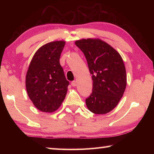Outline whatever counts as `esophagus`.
<instances>
[{"instance_id":"34e87169","label":"esophagus","mask_w":154,"mask_h":154,"mask_svg":"<svg viewBox=\"0 0 154 154\" xmlns=\"http://www.w3.org/2000/svg\"><path fill=\"white\" fill-rule=\"evenodd\" d=\"M71 85H72V86H73V87L76 86V85H77V82H76V81H73V82H71Z\"/></svg>"}]
</instances>
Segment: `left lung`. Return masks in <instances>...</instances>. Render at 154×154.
<instances>
[{
  "label": "left lung",
  "instance_id": "1",
  "mask_svg": "<svg viewBox=\"0 0 154 154\" xmlns=\"http://www.w3.org/2000/svg\"><path fill=\"white\" fill-rule=\"evenodd\" d=\"M84 54L90 74L92 92L85 99L87 107L95 114H105L118 105L126 87V72L122 58L116 49L98 38L75 41Z\"/></svg>",
  "mask_w": 154,
  "mask_h": 154
}]
</instances>
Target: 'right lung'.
<instances>
[{
  "instance_id": "right-lung-1",
  "label": "right lung",
  "mask_w": 154,
  "mask_h": 154,
  "mask_svg": "<svg viewBox=\"0 0 154 154\" xmlns=\"http://www.w3.org/2000/svg\"><path fill=\"white\" fill-rule=\"evenodd\" d=\"M65 41L45 44L34 55L26 76L28 95L38 110L51 113L60 106L69 85L60 64Z\"/></svg>"
}]
</instances>
